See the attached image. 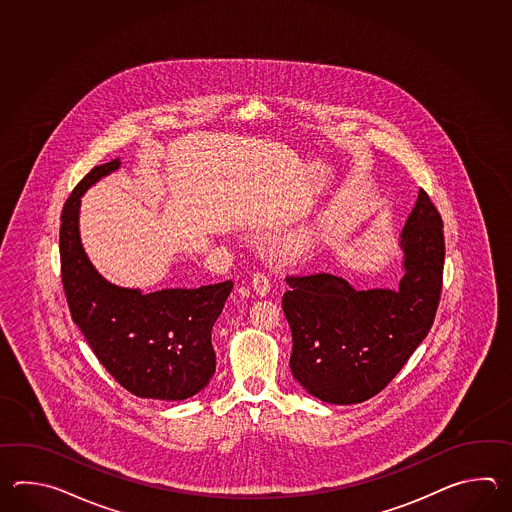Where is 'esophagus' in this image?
Returning a JSON list of instances; mask_svg holds the SVG:
<instances>
[{
  "label": "esophagus",
  "mask_w": 512,
  "mask_h": 512,
  "mask_svg": "<svg viewBox=\"0 0 512 512\" xmlns=\"http://www.w3.org/2000/svg\"><path fill=\"white\" fill-rule=\"evenodd\" d=\"M251 285L254 293L258 294V296H265V294L271 291V282H269V278L263 272H256L252 276Z\"/></svg>",
  "instance_id": "obj_1"
}]
</instances>
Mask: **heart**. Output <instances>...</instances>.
<instances>
[{"label": "heart", "instance_id": "b5f03b06", "mask_svg": "<svg viewBox=\"0 0 512 512\" xmlns=\"http://www.w3.org/2000/svg\"><path fill=\"white\" fill-rule=\"evenodd\" d=\"M322 230L318 225H305L287 234L282 241V252L289 260H302L315 251L320 243Z\"/></svg>", "mask_w": 512, "mask_h": 512}]
</instances>
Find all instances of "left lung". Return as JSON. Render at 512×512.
<instances>
[{"label": "left lung", "mask_w": 512, "mask_h": 512, "mask_svg": "<svg viewBox=\"0 0 512 512\" xmlns=\"http://www.w3.org/2000/svg\"><path fill=\"white\" fill-rule=\"evenodd\" d=\"M399 289L357 291L327 272L287 276L283 313L293 333L291 371L331 404L364 403L401 371L434 324L441 298L443 219L425 190L401 232Z\"/></svg>", "instance_id": "left-lung-1"}]
</instances>
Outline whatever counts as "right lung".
I'll use <instances>...</instances> for the list:
<instances>
[{"instance_id":"1","label":"right lung","mask_w":512,"mask_h":512,"mask_svg":"<svg viewBox=\"0 0 512 512\" xmlns=\"http://www.w3.org/2000/svg\"><path fill=\"white\" fill-rule=\"evenodd\" d=\"M119 166L120 159L95 166L62 210L60 263L67 305L100 364L122 388L144 399L183 401L201 392L216 371L212 327L232 282L144 294L98 274L80 241V197Z\"/></svg>"}]
</instances>
